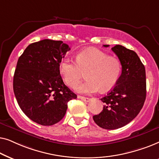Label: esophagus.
<instances>
[{
	"label": "esophagus",
	"mask_w": 159,
	"mask_h": 159,
	"mask_svg": "<svg viewBox=\"0 0 159 159\" xmlns=\"http://www.w3.org/2000/svg\"><path fill=\"white\" fill-rule=\"evenodd\" d=\"M78 98L81 99L82 101H83L84 102H89L90 101V98H85V97H83V96H80V95H78L77 96Z\"/></svg>",
	"instance_id": "34e87169"
}]
</instances>
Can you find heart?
<instances>
[{"label":"heart","instance_id":"b5f03b06","mask_svg":"<svg viewBox=\"0 0 159 159\" xmlns=\"http://www.w3.org/2000/svg\"><path fill=\"white\" fill-rule=\"evenodd\" d=\"M76 61L69 58H62L58 69L64 82L71 88L79 83L82 71H88L86 81L75 88L80 93L90 94L99 90L102 93L107 92L114 88L120 77V61L98 49L90 48L80 52Z\"/></svg>","mask_w":159,"mask_h":159}]
</instances>
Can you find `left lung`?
I'll list each match as a JSON object with an SVG mask.
<instances>
[{"instance_id": "1", "label": "left lung", "mask_w": 159, "mask_h": 159, "mask_svg": "<svg viewBox=\"0 0 159 159\" xmlns=\"http://www.w3.org/2000/svg\"><path fill=\"white\" fill-rule=\"evenodd\" d=\"M111 50L120 61L121 74L114 88L101 98L103 111L93 116L97 125L106 129H119L133 120L146 98L145 69L138 54L120 45Z\"/></svg>"}]
</instances>
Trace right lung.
Here are the masks:
<instances>
[{
  "instance_id": "right-lung-1",
  "label": "right lung",
  "mask_w": 159,
  "mask_h": 159,
  "mask_svg": "<svg viewBox=\"0 0 159 159\" xmlns=\"http://www.w3.org/2000/svg\"><path fill=\"white\" fill-rule=\"evenodd\" d=\"M69 50L62 41L45 39L28 45L17 61L13 81L15 97L26 116L39 125L58 123L65 116L67 103L77 98L58 69Z\"/></svg>"
}]
</instances>
